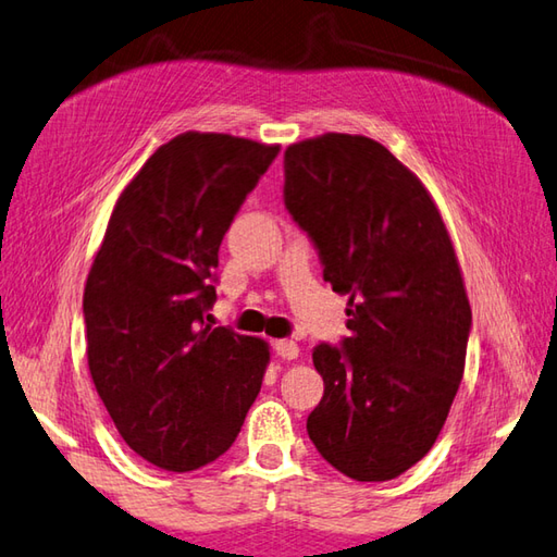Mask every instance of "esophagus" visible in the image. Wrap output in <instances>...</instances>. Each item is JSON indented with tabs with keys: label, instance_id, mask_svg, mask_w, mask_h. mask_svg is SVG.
I'll list each match as a JSON object with an SVG mask.
<instances>
[{
	"label": "esophagus",
	"instance_id": "1",
	"mask_svg": "<svg viewBox=\"0 0 557 557\" xmlns=\"http://www.w3.org/2000/svg\"><path fill=\"white\" fill-rule=\"evenodd\" d=\"M272 350L282 359H297L299 357V345L294 341H275L272 343Z\"/></svg>",
	"mask_w": 557,
	"mask_h": 557
}]
</instances>
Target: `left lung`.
<instances>
[{"label":"left lung","mask_w":557,"mask_h":557,"mask_svg":"<svg viewBox=\"0 0 557 557\" xmlns=\"http://www.w3.org/2000/svg\"><path fill=\"white\" fill-rule=\"evenodd\" d=\"M285 207L350 294V335L313 347L325 388L307 432L352 481H391L437 442L463 376L471 304L449 232L416 173L362 135L287 147Z\"/></svg>","instance_id":"obj_1"}]
</instances>
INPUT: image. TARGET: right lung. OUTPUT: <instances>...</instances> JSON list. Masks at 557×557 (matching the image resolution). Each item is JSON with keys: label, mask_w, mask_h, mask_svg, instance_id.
<instances>
[{"label": "right lung", "mask_w": 557, "mask_h": 557, "mask_svg": "<svg viewBox=\"0 0 557 557\" xmlns=\"http://www.w3.org/2000/svg\"><path fill=\"white\" fill-rule=\"evenodd\" d=\"M280 147L183 133L120 193L84 287L86 357L120 437L176 473L234 444L268 343L205 323L220 246Z\"/></svg>", "instance_id": "1"}]
</instances>
